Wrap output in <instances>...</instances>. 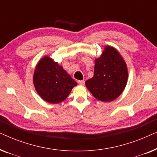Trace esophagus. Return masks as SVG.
<instances>
[{"instance_id":"esophagus-1","label":"esophagus","mask_w":157,"mask_h":157,"mask_svg":"<svg viewBox=\"0 0 157 157\" xmlns=\"http://www.w3.org/2000/svg\"><path fill=\"white\" fill-rule=\"evenodd\" d=\"M77 82H78V83H79V84L83 85V84H84V83H85V81H83V80H79V81H77Z\"/></svg>"}]
</instances>
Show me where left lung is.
<instances>
[{
  "label": "left lung",
  "instance_id": "1",
  "mask_svg": "<svg viewBox=\"0 0 157 157\" xmlns=\"http://www.w3.org/2000/svg\"><path fill=\"white\" fill-rule=\"evenodd\" d=\"M95 61L94 74L86 86L96 99L104 102L114 100L123 92L127 83V67L115 48L106 46Z\"/></svg>",
  "mask_w": 157,
  "mask_h": 157
}]
</instances>
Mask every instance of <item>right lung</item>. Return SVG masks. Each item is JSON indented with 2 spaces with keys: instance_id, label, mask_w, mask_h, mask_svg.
Masks as SVG:
<instances>
[{
  "instance_id": "1",
  "label": "right lung",
  "mask_w": 157,
  "mask_h": 157,
  "mask_svg": "<svg viewBox=\"0 0 157 157\" xmlns=\"http://www.w3.org/2000/svg\"><path fill=\"white\" fill-rule=\"evenodd\" d=\"M33 83L40 97L51 104L65 100L77 84L62 66L48 56L43 58L36 66Z\"/></svg>"
}]
</instances>
